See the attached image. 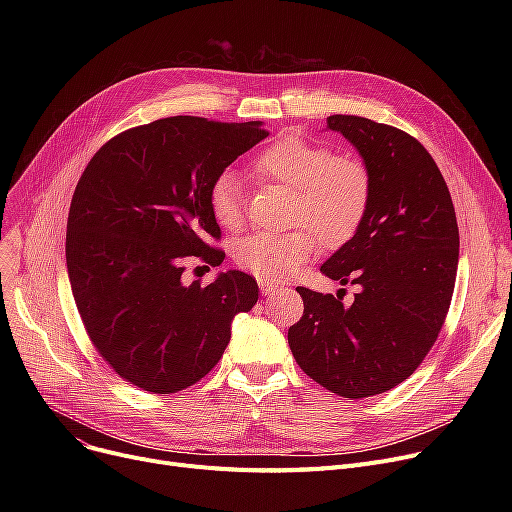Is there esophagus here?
I'll list each match as a JSON object with an SVG mask.
<instances>
[{
    "label": "esophagus",
    "mask_w": 512,
    "mask_h": 512,
    "mask_svg": "<svg viewBox=\"0 0 512 512\" xmlns=\"http://www.w3.org/2000/svg\"><path fill=\"white\" fill-rule=\"evenodd\" d=\"M259 282V288H261V292L265 294V297H270V294H276L282 286L278 284V282H272V280H265V278H259L257 280Z\"/></svg>",
    "instance_id": "1"
}]
</instances>
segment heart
<instances>
[{"label":"heart","instance_id":"b5f03b06","mask_svg":"<svg viewBox=\"0 0 512 512\" xmlns=\"http://www.w3.org/2000/svg\"><path fill=\"white\" fill-rule=\"evenodd\" d=\"M253 172L292 188L290 222L301 224L284 234H251L236 242V265L265 280L284 278L307 263L317 238L326 247L351 240L371 201V174L363 161L334 155L299 134L274 141L253 161ZM207 205L222 228L242 226V186L236 172L224 170L213 178Z\"/></svg>","mask_w":512,"mask_h":512}]
</instances>
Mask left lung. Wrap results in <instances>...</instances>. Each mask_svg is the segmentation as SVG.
Returning <instances> with one entry per match:
<instances>
[{
	"mask_svg": "<svg viewBox=\"0 0 512 512\" xmlns=\"http://www.w3.org/2000/svg\"><path fill=\"white\" fill-rule=\"evenodd\" d=\"M328 130L371 174L359 230L321 265L359 292L342 303L344 288L334 297L299 286L305 311L288 344L311 380L353 400L405 382L434 346L459 267V226L436 161L411 134L342 114L328 118Z\"/></svg>",
	"mask_w": 512,
	"mask_h": 512,
	"instance_id": "left-lung-1",
	"label": "left lung"
}]
</instances>
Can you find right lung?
Here are the masks:
<instances>
[{"instance_id": "obj_1", "label": "right lung", "mask_w": 512, "mask_h": 512, "mask_svg": "<svg viewBox=\"0 0 512 512\" xmlns=\"http://www.w3.org/2000/svg\"><path fill=\"white\" fill-rule=\"evenodd\" d=\"M261 126L155 120L107 141L80 176L68 213V278L89 338L126 382L153 394L197 384L222 359L232 319L257 303L249 274L186 286L182 261H224L205 245L220 238L207 193L267 137Z\"/></svg>"}]
</instances>
